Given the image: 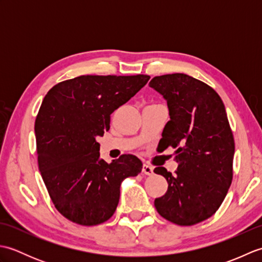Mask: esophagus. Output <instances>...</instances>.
Masks as SVG:
<instances>
[{"label":"esophagus","mask_w":262,"mask_h":262,"mask_svg":"<svg viewBox=\"0 0 262 262\" xmlns=\"http://www.w3.org/2000/svg\"><path fill=\"white\" fill-rule=\"evenodd\" d=\"M142 172L145 176H152L153 174V166L148 165V164H144L143 165V169H142Z\"/></svg>","instance_id":"34e87169"}]
</instances>
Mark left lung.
Segmentation results:
<instances>
[{"label":"left lung","mask_w":262,"mask_h":262,"mask_svg":"<svg viewBox=\"0 0 262 262\" xmlns=\"http://www.w3.org/2000/svg\"><path fill=\"white\" fill-rule=\"evenodd\" d=\"M149 86L166 100L170 120L159 143L177 147L176 174L158 166L168 190L155 198L158 213L178 225L209 219L223 203L233 178L234 138L224 103L204 82L181 74L155 76Z\"/></svg>","instance_id":"1"}]
</instances>
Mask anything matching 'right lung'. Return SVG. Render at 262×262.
<instances>
[{"mask_svg": "<svg viewBox=\"0 0 262 262\" xmlns=\"http://www.w3.org/2000/svg\"><path fill=\"white\" fill-rule=\"evenodd\" d=\"M149 80L148 75H82L48 91L35 122L38 165L55 207L76 224H101L114 215L121 182L142 171V161L124 154L107 163L97 138L110 115Z\"/></svg>", "mask_w": 262, "mask_h": 262, "instance_id": "obj_1", "label": "right lung"}]
</instances>
